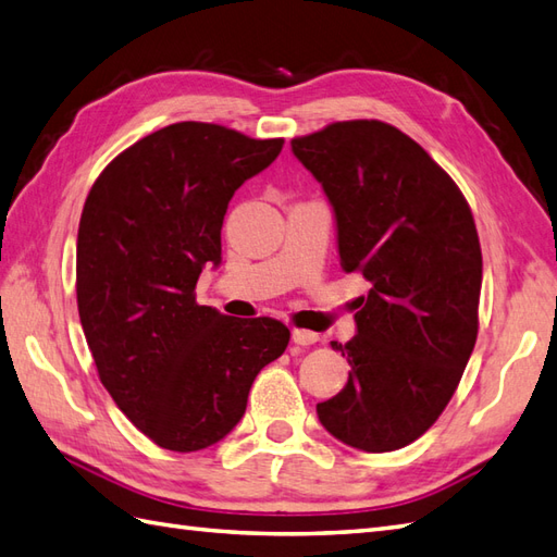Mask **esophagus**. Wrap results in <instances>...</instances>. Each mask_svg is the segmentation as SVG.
<instances>
[{"mask_svg":"<svg viewBox=\"0 0 557 557\" xmlns=\"http://www.w3.org/2000/svg\"><path fill=\"white\" fill-rule=\"evenodd\" d=\"M293 343L295 345H302V347L314 345V343H319V333L305 331V329H293Z\"/></svg>","mask_w":557,"mask_h":557,"instance_id":"esophagus-1","label":"esophagus"}]
</instances>
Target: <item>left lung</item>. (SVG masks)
<instances>
[{"instance_id":"left-lung-1","label":"left lung","mask_w":557,"mask_h":557,"mask_svg":"<svg viewBox=\"0 0 557 557\" xmlns=\"http://www.w3.org/2000/svg\"><path fill=\"white\" fill-rule=\"evenodd\" d=\"M335 210L341 267L371 281L351 371L317 404L333 437L369 454L428 432L478 341L482 250L466 196L423 146L381 120L331 122L290 141Z\"/></svg>"}]
</instances>
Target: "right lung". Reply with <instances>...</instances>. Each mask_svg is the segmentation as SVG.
<instances>
[{
	"mask_svg": "<svg viewBox=\"0 0 557 557\" xmlns=\"http://www.w3.org/2000/svg\"><path fill=\"white\" fill-rule=\"evenodd\" d=\"M283 139L176 122L115 156L85 200L75 290L99 381L153 444L200 451L246 413L250 387L288 347L286 323L196 302L202 267L222 260L236 188Z\"/></svg>",
	"mask_w": 557,
	"mask_h": 557,
	"instance_id": "add662e5",
	"label": "right lung"
}]
</instances>
